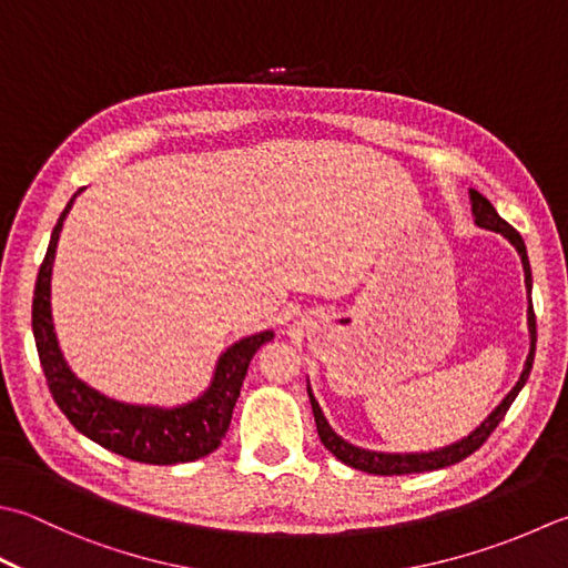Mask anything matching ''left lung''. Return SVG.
Listing matches in <instances>:
<instances>
[{"instance_id":"left-lung-1","label":"left lung","mask_w":568,"mask_h":568,"mask_svg":"<svg viewBox=\"0 0 568 568\" xmlns=\"http://www.w3.org/2000/svg\"><path fill=\"white\" fill-rule=\"evenodd\" d=\"M470 202H473V216H475V224L480 229L487 231H497L503 233V236L513 243L517 248L521 265H525V283L531 291V268H529V258H527V246L525 241H521L519 233L507 224V221L497 214L495 206L487 202V199L470 189ZM529 337H531V349H529V357L525 364V372H521L519 382L515 384L513 392H509L503 404H499L490 416H487L480 426H477L468 438H463L458 443H450L446 448H438V450H430V453H376V450H364L352 446V443L342 440L335 430L329 428L327 418L322 416V408L317 404V398L313 396V388L307 384V396H310V404H313V414H315V424H317V436L322 440V446H325L332 455H335L337 460H342L344 465H349L354 470H364V473H372V475H410V473H428V470H440V468H448V465H455L473 455L477 448L483 446V443L490 438V433L499 426V420L505 418V414L513 406V402L517 398V394L521 392V386L527 384L529 379V372H531V364H535V352H537V317H535V307H531V300H529Z\"/></svg>"}]
</instances>
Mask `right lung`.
Here are the masks:
<instances>
[{
	"label": "right lung",
	"mask_w": 568,
	"mask_h": 568,
	"mask_svg": "<svg viewBox=\"0 0 568 568\" xmlns=\"http://www.w3.org/2000/svg\"><path fill=\"white\" fill-rule=\"evenodd\" d=\"M81 192L83 189H78L55 221L47 258L41 263L37 287H33L31 327L53 402L83 436L122 455V458L150 465H174L204 458V455L214 453L221 446V438L226 436L233 406H236L253 354L273 339V332L265 329L231 344L219 357L214 379H211L206 392L194 402L176 408L122 404L78 379L65 364L53 332L51 271L63 221Z\"/></svg>",
	"instance_id": "obj_1"
}]
</instances>
